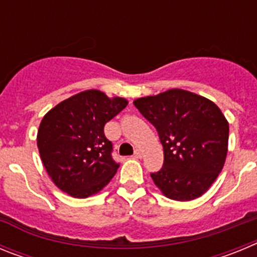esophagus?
I'll return each mask as SVG.
<instances>
[{
    "label": "esophagus",
    "mask_w": 257,
    "mask_h": 257,
    "mask_svg": "<svg viewBox=\"0 0 257 257\" xmlns=\"http://www.w3.org/2000/svg\"><path fill=\"white\" fill-rule=\"evenodd\" d=\"M142 152L140 151H138V149H136L135 151V153H134V158H138V160H139V158H142Z\"/></svg>",
    "instance_id": "1"
}]
</instances>
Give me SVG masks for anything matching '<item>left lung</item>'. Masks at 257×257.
I'll return each mask as SVG.
<instances>
[{
    "label": "left lung",
    "mask_w": 257,
    "mask_h": 257,
    "mask_svg": "<svg viewBox=\"0 0 257 257\" xmlns=\"http://www.w3.org/2000/svg\"><path fill=\"white\" fill-rule=\"evenodd\" d=\"M134 105L156 127L163 166L151 176L175 201H192L216 180L228 153L229 124L219 106L203 96L172 88L140 97Z\"/></svg>",
    "instance_id": "obj_1"
}]
</instances>
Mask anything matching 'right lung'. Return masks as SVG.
Listing matches in <instances>:
<instances>
[{
  "mask_svg": "<svg viewBox=\"0 0 257 257\" xmlns=\"http://www.w3.org/2000/svg\"><path fill=\"white\" fill-rule=\"evenodd\" d=\"M123 97L109 99L87 90L52 108L41 121L37 145L41 160L56 187L69 196L86 198L103 189L119 163L104 126L126 108Z\"/></svg>",
  "mask_w": 257,
  "mask_h": 257,
  "instance_id": "add662e5",
  "label": "right lung"
}]
</instances>
